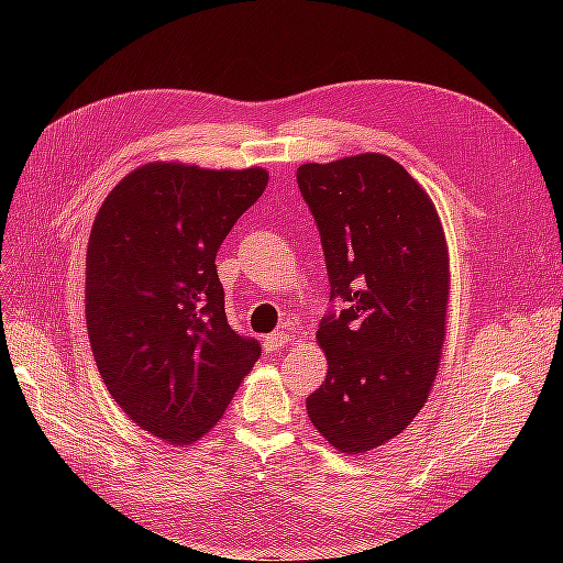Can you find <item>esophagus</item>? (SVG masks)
Segmentation results:
<instances>
[{"label":"esophagus","instance_id":"esophagus-1","mask_svg":"<svg viewBox=\"0 0 563 563\" xmlns=\"http://www.w3.org/2000/svg\"><path fill=\"white\" fill-rule=\"evenodd\" d=\"M288 340H291V338H288V331H275V333L265 335V347H267L269 352H275V350L286 347Z\"/></svg>","mask_w":563,"mask_h":563}]
</instances>
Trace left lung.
<instances>
[{"instance_id":"obj_1","label":"left lung","mask_w":563,"mask_h":563,"mask_svg":"<svg viewBox=\"0 0 563 563\" xmlns=\"http://www.w3.org/2000/svg\"><path fill=\"white\" fill-rule=\"evenodd\" d=\"M317 220L331 300L319 321L327 380L308 416L343 453L395 439L430 397L446 335L449 249L428 192L378 152L298 166Z\"/></svg>"}]
</instances>
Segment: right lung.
<instances>
[{
  "mask_svg": "<svg viewBox=\"0 0 563 563\" xmlns=\"http://www.w3.org/2000/svg\"><path fill=\"white\" fill-rule=\"evenodd\" d=\"M267 172L152 162L100 207L87 249V329L112 399L168 444L225 413L261 356L225 314L216 253L265 192Z\"/></svg>",
  "mask_w": 563,
  "mask_h": 563,
  "instance_id": "obj_1",
  "label": "right lung"
}]
</instances>
